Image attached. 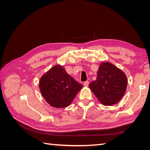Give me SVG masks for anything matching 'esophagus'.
Wrapping results in <instances>:
<instances>
[{"mask_svg": "<svg viewBox=\"0 0 150 150\" xmlns=\"http://www.w3.org/2000/svg\"><path fill=\"white\" fill-rule=\"evenodd\" d=\"M89 81H86V82L84 83V86H85V87H88V86H89Z\"/></svg>", "mask_w": 150, "mask_h": 150, "instance_id": "obj_1", "label": "esophagus"}]
</instances>
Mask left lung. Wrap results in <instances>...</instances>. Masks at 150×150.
<instances>
[{"mask_svg": "<svg viewBox=\"0 0 150 150\" xmlns=\"http://www.w3.org/2000/svg\"><path fill=\"white\" fill-rule=\"evenodd\" d=\"M128 79L125 72L109 62H101L96 81L89 85L101 104L111 106L118 103L125 95Z\"/></svg>", "mask_w": 150, "mask_h": 150, "instance_id": "obj_1", "label": "left lung"}]
</instances>
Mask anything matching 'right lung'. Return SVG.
Listing matches in <instances>:
<instances>
[{
  "mask_svg": "<svg viewBox=\"0 0 150 150\" xmlns=\"http://www.w3.org/2000/svg\"><path fill=\"white\" fill-rule=\"evenodd\" d=\"M39 87L48 104L62 108L70 105L83 85L68 74L64 67L55 65L41 76Z\"/></svg>",
  "mask_w": 150,
  "mask_h": 150,
  "instance_id": "right-lung-1",
  "label": "right lung"
}]
</instances>
